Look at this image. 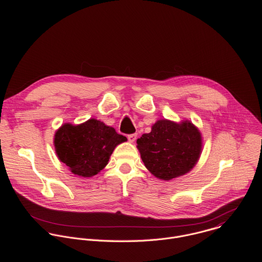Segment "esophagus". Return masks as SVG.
Segmentation results:
<instances>
[{"instance_id":"34e87169","label":"esophagus","mask_w":262,"mask_h":262,"mask_svg":"<svg viewBox=\"0 0 262 262\" xmlns=\"http://www.w3.org/2000/svg\"><path fill=\"white\" fill-rule=\"evenodd\" d=\"M127 139L130 143H134L136 140H137V134H132V135H128L127 136Z\"/></svg>"}]
</instances>
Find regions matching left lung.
<instances>
[{
  "label": "left lung",
  "mask_w": 262,
  "mask_h": 262,
  "mask_svg": "<svg viewBox=\"0 0 262 262\" xmlns=\"http://www.w3.org/2000/svg\"><path fill=\"white\" fill-rule=\"evenodd\" d=\"M137 148L147 170L162 180L189 173L202 152V136L190 120H158L151 132L137 140Z\"/></svg>",
  "instance_id": "1"
}]
</instances>
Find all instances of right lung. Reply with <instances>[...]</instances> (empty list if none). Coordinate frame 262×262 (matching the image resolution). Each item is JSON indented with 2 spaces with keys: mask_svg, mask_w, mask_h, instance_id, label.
Wrapping results in <instances>:
<instances>
[{
  "mask_svg": "<svg viewBox=\"0 0 262 262\" xmlns=\"http://www.w3.org/2000/svg\"><path fill=\"white\" fill-rule=\"evenodd\" d=\"M127 139L114 127L91 118L81 124H62L55 133L54 146L58 159L74 175L92 177L108 163L117 145Z\"/></svg>",
  "mask_w": 262,
  "mask_h": 262,
  "instance_id": "right-lung-1",
  "label": "right lung"
}]
</instances>
